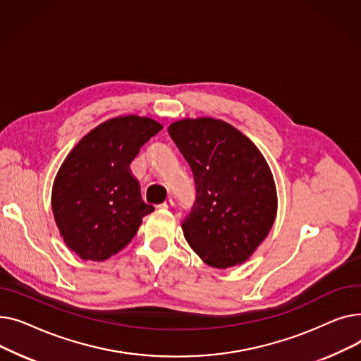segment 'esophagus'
I'll use <instances>...</instances> for the list:
<instances>
[{"mask_svg": "<svg viewBox=\"0 0 361 361\" xmlns=\"http://www.w3.org/2000/svg\"><path fill=\"white\" fill-rule=\"evenodd\" d=\"M158 207L161 209H171V207H174V200L173 199H166L164 203H161Z\"/></svg>", "mask_w": 361, "mask_h": 361, "instance_id": "obj_1", "label": "esophagus"}]
</instances>
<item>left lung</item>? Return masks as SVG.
<instances>
[{
	"label": "left lung",
	"mask_w": 361,
	"mask_h": 361,
	"mask_svg": "<svg viewBox=\"0 0 361 361\" xmlns=\"http://www.w3.org/2000/svg\"><path fill=\"white\" fill-rule=\"evenodd\" d=\"M168 133L196 184V202L181 224L187 243L214 268L247 260L276 216V188L267 159L222 120L185 118L171 124Z\"/></svg>",
	"instance_id": "1"
}]
</instances>
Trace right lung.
Here are the masks:
<instances>
[{"label":"right lung","mask_w":361,"mask_h":361,"mask_svg":"<svg viewBox=\"0 0 361 361\" xmlns=\"http://www.w3.org/2000/svg\"><path fill=\"white\" fill-rule=\"evenodd\" d=\"M161 130L147 117L112 118L89 131L63 162L51 204L64 243L79 257L102 262L118 253L154 212L130 164Z\"/></svg>","instance_id":"obj_1"}]
</instances>
